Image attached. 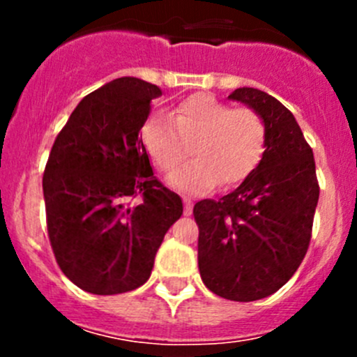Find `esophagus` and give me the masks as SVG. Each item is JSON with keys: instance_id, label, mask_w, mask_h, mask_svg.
<instances>
[{"instance_id": "esophagus-1", "label": "esophagus", "mask_w": 357, "mask_h": 357, "mask_svg": "<svg viewBox=\"0 0 357 357\" xmlns=\"http://www.w3.org/2000/svg\"><path fill=\"white\" fill-rule=\"evenodd\" d=\"M183 202H185V215H192V212H193V202L190 200V199H185Z\"/></svg>"}]
</instances>
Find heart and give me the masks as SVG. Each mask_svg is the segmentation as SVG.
I'll return each instance as SVG.
<instances>
[{
    "label": "heart",
    "instance_id": "heart-1",
    "mask_svg": "<svg viewBox=\"0 0 357 357\" xmlns=\"http://www.w3.org/2000/svg\"><path fill=\"white\" fill-rule=\"evenodd\" d=\"M268 128L255 110L233 109L205 93L181 100L171 119L152 114L142 128V142L160 171L176 167L188 153L193 160L169 174V183L186 193H204L218 183H242L262 160Z\"/></svg>",
    "mask_w": 357,
    "mask_h": 357
}]
</instances>
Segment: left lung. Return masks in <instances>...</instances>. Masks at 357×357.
<instances>
[{
  "label": "left lung",
  "instance_id": "8db88e82",
  "mask_svg": "<svg viewBox=\"0 0 357 357\" xmlns=\"http://www.w3.org/2000/svg\"><path fill=\"white\" fill-rule=\"evenodd\" d=\"M229 100L245 103L266 122L262 160L235 192L197 202L202 282L236 302L282 289L301 266L319 199L316 164L294 114L268 93L238 88Z\"/></svg>",
  "mask_w": 357,
  "mask_h": 357
}]
</instances>
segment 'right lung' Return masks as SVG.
Masks as SVG:
<instances>
[{
    "mask_svg": "<svg viewBox=\"0 0 357 357\" xmlns=\"http://www.w3.org/2000/svg\"><path fill=\"white\" fill-rule=\"evenodd\" d=\"M160 95L142 79H114L79 102L50 152L43 176L50 243L63 275L89 294L142 287L183 214L138 138Z\"/></svg>",
    "mask_w": 357,
    "mask_h": 357,
    "instance_id": "add662e5",
    "label": "right lung"
}]
</instances>
